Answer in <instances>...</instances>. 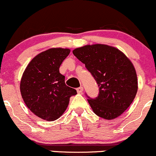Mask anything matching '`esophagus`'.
I'll use <instances>...</instances> for the list:
<instances>
[{"instance_id": "1", "label": "esophagus", "mask_w": 156, "mask_h": 156, "mask_svg": "<svg viewBox=\"0 0 156 156\" xmlns=\"http://www.w3.org/2000/svg\"><path fill=\"white\" fill-rule=\"evenodd\" d=\"M76 90H77V92H78V94H81L83 91V88L82 87H78V88H77Z\"/></svg>"}]
</instances>
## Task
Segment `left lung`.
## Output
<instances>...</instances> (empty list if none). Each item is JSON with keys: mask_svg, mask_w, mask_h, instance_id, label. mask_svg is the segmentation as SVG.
Instances as JSON below:
<instances>
[{"mask_svg": "<svg viewBox=\"0 0 156 156\" xmlns=\"http://www.w3.org/2000/svg\"><path fill=\"white\" fill-rule=\"evenodd\" d=\"M73 53L98 84V96L94 99L87 96L94 114L105 119L123 114L138 90L136 73L129 58L117 48L102 44L85 45Z\"/></svg>", "mask_w": 156, "mask_h": 156, "instance_id": "1", "label": "left lung"}]
</instances>
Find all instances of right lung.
Masks as SVG:
<instances>
[{
  "instance_id": "1",
  "label": "right lung",
  "mask_w": 156,
  "mask_h": 156,
  "mask_svg": "<svg viewBox=\"0 0 156 156\" xmlns=\"http://www.w3.org/2000/svg\"><path fill=\"white\" fill-rule=\"evenodd\" d=\"M70 53L67 48H51L36 55L23 73L20 92L26 106L41 119L53 121L67 109L70 97L77 94L67 87L59 73L63 61Z\"/></svg>"
}]
</instances>
